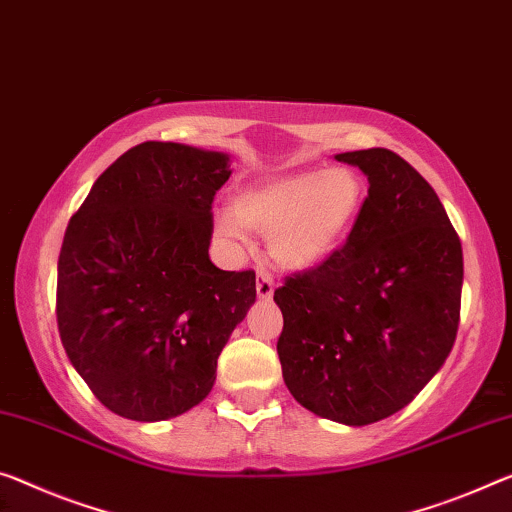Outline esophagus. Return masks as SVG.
<instances>
[{
    "label": "esophagus",
    "mask_w": 512,
    "mask_h": 512,
    "mask_svg": "<svg viewBox=\"0 0 512 512\" xmlns=\"http://www.w3.org/2000/svg\"><path fill=\"white\" fill-rule=\"evenodd\" d=\"M256 293H258V297H261V300H270L272 293H274V281H272V277L265 270H258Z\"/></svg>",
    "instance_id": "esophagus-1"
}]
</instances>
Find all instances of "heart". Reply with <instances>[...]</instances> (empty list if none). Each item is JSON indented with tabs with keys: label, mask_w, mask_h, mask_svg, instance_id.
<instances>
[{
	"label": "heart",
	"mask_w": 512,
	"mask_h": 512,
	"mask_svg": "<svg viewBox=\"0 0 512 512\" xmlns=\"http://www.w3.org/2000/svg\"><path fill=\"white\" fill-rule=\"evenodd\" d=\"M366 196V180L350 167L295 171L242 187L233 208L215 212L212 229L235 247L247 245L249 229L270 233L274 261L288 270H311L350 238Z\"/></svg>",
	"instance_id": "obj_1"
}]
</instances>
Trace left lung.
<instances>
[{
    "label": "left lung",
    "mask_w": 512,
    "mask_h": 512,
    "mask_svg": "<svg viewBox=\"0 0 512 512\" xmlns=\"http://www.w3.org/2000/svg\"><path fill=\"white\" fill-rule=\"evenodd\" d=\"M368 178L341 249L274 290L277 352L293 398L322 419L368 426L410 405L451 352L462 245L435 190L387 148L334 155Z\"/></svg>",
    "instance_id": "obj_1"
}]
</instances>
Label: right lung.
<instances>
[{
	"instance_id": "1",
	"label": "right lung",
	"mask_w": 512,
	"mask_h": 512,
	"mask_svg": "<svg viewBox=\"0 0 512 512\" xmlns=\"http://www.w3.org/2000/svg\"><path fill=\"white\" fill-rule=\"evenodd\" d=\"M229 155L174 141L123 153L70 217L57 322L107 410L164 421L208 396L217 357L256 302V274L210 261L212 199Z\"/></svg>"
}]
</instances>
